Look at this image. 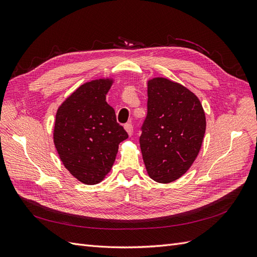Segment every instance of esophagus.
<instances>
[{
	"label": "esophagus",
	"instance_id": "esophagus-1",
	"mask_svg": "<svg viewBox=\"0 0 257 257\" xmlns=\"http://www.w3.org/2000/svg\"><path fill=\"white\" fill-rule=\"evenodd\" d=\"M124 128H125V131L127 132V134H128L130 136L133 135V131H134V127H133V125H132L131 123H126V124H124Z\"/></svg>",
	"mask_w": 257,
	"mask_h": 257
}]
</instances>
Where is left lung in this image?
<instances>
[{
  "instance_id": "8db88e82",
  "label": "left lung",
  "mask_w": 257,
  "mask_h": 257,
  "mask_svg": "<svg viewBox=\"0 0 257 257\" xmlns=\"http://www.w3.org/2000/svg\"><path fill=\"white\" fill-rule=\"evenodd\" d=\"M148 112L139 138L148 175L169 183L197 158L206 132V116L197 96L166 78L148 81Z\"/></svg>"
}]
</instances>
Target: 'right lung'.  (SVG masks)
<instances>
[{"instance_id": "1", "label": "right lung", "mask_w": 257, "mask_h": 257, "mask_svg": "<svg viewBox=\"0 0 257 257\" xmlns=\"http://www.w3.org/2000/svg\"><path fill=\"white\" fill-rule=\"evenodd\" d=\"M111 79L84 83L57 111L53 142L65 168L84 184H96L110 172L119 144L128 137L106 102Z\"/></svg>"}]
</instances>
